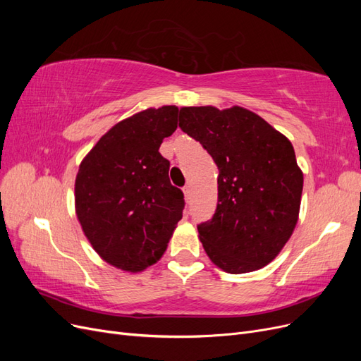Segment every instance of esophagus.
<instances>
[{
	"instance_id": "obj_1",
	"label": "esophagus",
	"mask_w": 361,
	"mask_h": 361,
	"mask_svg": "<svg viewBox=\"0 0 361 361\" xmlns=\"http://www.w3.org/2000/svg\"><path fill=\"white\" fill-rule=\"evenodd\" d=\"M183 194H185V200L190 202V199H191V187H190V185L183 187Z\"/></svg>"
}]
</instances>
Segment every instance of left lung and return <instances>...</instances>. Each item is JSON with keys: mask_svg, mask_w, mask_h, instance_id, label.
<instances>
[{"mask_svg": "<svg viewBox=\"0 0 361 361\" xmlns=\"http://www.w3.org/2000/svg\"><path fill=\"white\" fill-rule=\"evenodd\" d=\"M179 128L218 167V204L197 226L206 255L231 274L268 265L298 221L302 171L290 141L241 106H183Z\"/></svg>", "mask_w": 361, "mask_h": 361, "instance_id": "8db88e82", "label": "left lung"}]
</instances>
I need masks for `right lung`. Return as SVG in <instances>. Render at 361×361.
Masks as SVG:
<instances>
[{
	"label": "right lung",
	"mask_w": 361,
	"mask_h": 361,
	"mask_svg": "<svg viewBox=\"0 0 361 361\" xmlns=\"http://www.w3.org/2000/svg\"><path fill=\"white\" fill-rule=\"evenodd\" d=\"M174 105L114 125L76 174L75 209L82 232L108 264L129 272L157 264L182 218V190L169 179L162 140L178 128Z\"/></svg>",
	"instance_id": "1"
}]
</instances>
